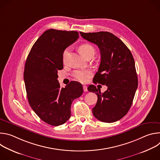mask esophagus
Returning a JSON list of instances; mask_svg holds the SVG:
<instances>
[{
  "mask_svg": "<svg viewBox=\"0 0 160 160\" xmlns=\"http://www.w3.org/2000/svg\"><path fill=\"white\" fill-rule=\"evenodd\" d=\"M83 91L84 92H87L88 90H87V87L85 86V85H83Z\"/></svg>",
  "mask_w": 160,
  "mask_h": 160,
  "instance_id": "esophagus-1",
  "label": "esophagus"
}]
</instances>
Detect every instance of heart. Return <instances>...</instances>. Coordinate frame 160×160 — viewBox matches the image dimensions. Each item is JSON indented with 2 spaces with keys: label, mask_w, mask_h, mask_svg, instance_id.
<instances>
[{
  "label": "heart",
  "mask_w": 160,
  "mask_h": 160,
  "mask_svg": "<svg viewBox=\"0 0 160 160\" xmlns=\"http://www.w3.org/2000/svg\"><path fill=\"white\" fill-rule=\"evenodd\" d=\"M70 49L67 48L63 52V61H65V59L69 52ZM79 51L81 54L85 58L89 56H94L96 53V49L90 43H83L79 47ZM92 75V71L90 70H75L73 73V77L74 78L82 83H85L87 80Z\"/></svg>",
  "instance_id": "b5f03b06"
}]
</instances>
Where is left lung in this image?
Returning <instances> with one entry per match:
<instances>
[{"label":"left lung","instance_id":"obj_1","mask_svg":"<svg viewBox=\"0 0 160 160\" xmlns=\"http://www.w3.org/2000/svg\"><path fill=\"white\" fill-rule=\"evenodd\" d=\"M80 33L100 49L101 63L93 82L108 87L101 93L95 85L88 86L89 92L98 96L97 103L92 108L93 115L102 122H117L128 112L138 86L133 56L126 45L111 33Z\"/></svg>","mask_w":160,"mask_h":160}]
</instances>
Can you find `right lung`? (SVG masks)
I'll list each match as a JSON object with an SVG mask.
<instances>
[{
    "instance_id": "right-lung-1",
    "label": "right lung",
    "mask_w": 160,
    "mask_h": 160,
    "mask_svg": "<svg viewBox=\"0 0 160 160\" xmlns=\"http://www.w3.org/2000/svg\"><path fill=\"white\" fill-rule=\"evenodd\" d=\"M75 31L50 29L35 42L27 57L24 81L28 102L37 116L52 126L71 117V105L83 94L80 83L72 81L61 88L58 72L63 68V52L79 37Z\"/></svg>"
}]
</instances>
